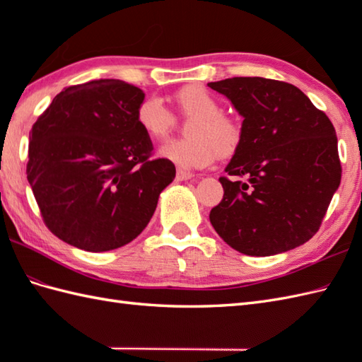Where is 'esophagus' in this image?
I'll use <instances>...</instances> for the list:
<instances>
[{"instance_id": "esophagus-1", "label": "esophagus", "mask_w": 362, "mask_h": 362, "mask_svg": "<svg viewBox=\"0 0 362 362\" xmlns=\"http://www.w3.org/2000/svg\"><path fill=\"white\" fill-rule=\"evenodd\" d=\"M193 179V174L185 171V169H177V180H189Z\"/></svg>"}]
</instances>
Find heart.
Listing matches in <instances>:
<instances>
[{
	"mask_svg": "<svg viewBox=\"0 0 362 362\" xmlns=\"http://www.w3.org/2000/svg\"><path fill=\"white\" fill-rule=\"evenodd\" d=\"M175 104L187 119L188 140H169L160 148L165 158L182 168H204L213 163L219 153L230 157L240 149L244 138L243 122L233 115L222 112V104L209 90L189 86L177 91ZM136 124L151 138H161L175 126L174 113L163 99L151 95L136 105Z\"/></svg>",
	"mask_w": 362,
	"mask_h": 362,
	"instance_id": "b5f03b06",
	"label": "heart"
}]
</instances>
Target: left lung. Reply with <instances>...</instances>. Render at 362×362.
Wrapping results in <instances>:
<instances>
[{
	"label": "left lung",
	"mask_w": 362,
	"mask_h": 362,
	"mask_svg": "<svg viewBox=\"0 0 362 362\" xmlns=\"http://www.w3.org/2000/svg\"><path fill=\"white\" fill-rule=\"evenodd\" d=\"M244 121L240 149L219 177L210 222L230 247L269 257L317 233L342 168L333 122L292 83L264 78L210 82Z\"/></svg>",
	"instance_id": "obj_1"
}]
</instances>
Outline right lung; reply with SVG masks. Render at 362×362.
<instances>
[{
  "instance_id": "1",
  "label": "right lung",
  "mask_w": 362,
  "mask_h": 362,
  "mask_svg": "<svg viewBox=\"0 0 362 362\" xmlns=\"http://www.w3.org/2000/svg\"><path fill=\"white\" fill-rule=\"evenodd\" d=\"M143 91L118 79L64 88L29 134L26 174L45 226L87 252L118 249L148 226L175 177L136 124Z\"/></svg>"
}]
</instances>
